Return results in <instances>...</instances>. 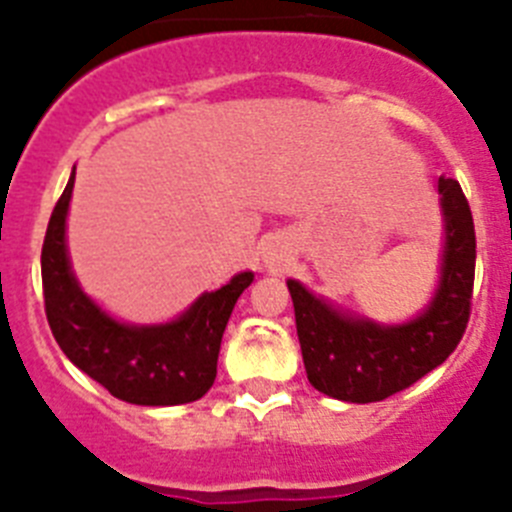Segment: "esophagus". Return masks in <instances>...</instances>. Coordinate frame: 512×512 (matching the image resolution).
I'll use <instances>...</instances> for the list:
<instances>
[{
	"label": "esophagus",
	"mask_w": 512,
	"mask_h": 512,
	"mask_svg": "<svg viewBox=\"0 0 512 512\" xmlns=\"http://www.w3.org/2000/svg\"><path fill=\"white\" fill-rule=\"evenodd\" d=\"M269 259H271V261H279V259H282V253H277V251L271 253V248H269Z\"/></svg>",
	"instance_id": "1"
}]
</instances>
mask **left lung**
I'll return each mask as SVG.
<instances>
[{
  "instance_id": "obj_1",
  "label": "left lung",
  "mask_w": 512,
  "mask_h": 512,
  "mask_svg": "<svg viewBox=\"0 0 512 512\" xmlns=\"http://www.w3.org/2000/svg\"><path fill=\"white\" fill-rule=\"evenodd\" d=\"M446 215L441 287L428 310L408 325L348 318L289 279L307 379L346 402H379L408 390L454 354L472 312L477 238L469 202L456 179H438Z\"/></svg>"
}]
</instances>
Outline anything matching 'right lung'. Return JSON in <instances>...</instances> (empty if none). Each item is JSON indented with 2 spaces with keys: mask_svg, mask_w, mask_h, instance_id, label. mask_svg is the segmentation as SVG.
I'll use <instances>...</instances> for the list:
<instances>
[{
  "mask_svg": "<svg viewBox=\"0 0 512 512\" xmlns=\"http://www.w3.org/2000/svg\"><path fill=\"white\" fill-rule=\"evenodd\" d=\"M74 176L58 197L45 230L43 271L45 318L61 351L117 400L133 405H184L200 400L215 382L225 325L251 271L207 292L169 325L135 328L104 315L76 284L66 256V212Z\"/></svg>",
  "mask_w": 512,
  "mask_h": 512,
  "instance_id": "1",
  "label": "right lung"
}]
</instances>
